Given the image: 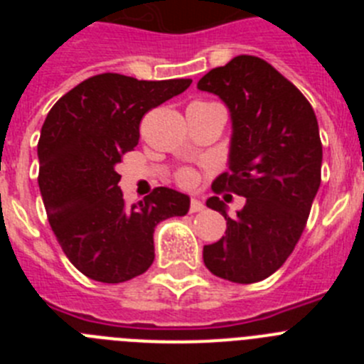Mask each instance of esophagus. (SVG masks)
I'll use <instances>...</instances> for the list:
<instances>
[{
	"label": "esophagus",
	"mask_w": 364,
	"mask_h": 364,
	"mask_svg": "<svg viewBox=\"0 0 364 364\" xmlns=\"http://www.w3.org/2000/svg\"><path fill=\"white\" fill-rule=\"evenodd\" d=\"M202 210H204V204H202L198 198H193L191 205H189V211H191V213H198V211H202Z\"/></svg>",
	"instance_id": "34e87169"
}]
</instances>
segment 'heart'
Returning a JSON list of instances; mask_svg holds the SVG:
<instances>
[{
	"instance_id": "heart-1",
	"label": "heart",
	"mask_w": 364,
	"mask_h": 364,
	"mask_svg": "<svg viewBox=\"0 0 364 364\" xmlns=\"http://www.w3.org/2000/svg\"><path fill=\"white\" fill-rule=\"evenodd\" d=\"M178 182L180 186H184V188H191V186H195V182H197V173L191 171V169H182V171L178 173Z\"/></svg>"
}]
</instances>
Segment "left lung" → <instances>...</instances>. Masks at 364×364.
<instances>
[{
  "label": "left lung",
  "instance_id": "left-lung-1",
  "mask_svg": "<svg viewBox=\"0 0 364 364\" xmlns=\"http://www.w3.org/2000/svg\"><path fill=\"white\" fill-rule=\"evenodd\" d=\"M197 87L217 95L231 118L228 171L213 180V191L246 198L233 218L218 197L205 200L228 228L204 246V264L217 277L252 284L284 264L306 226L321 186L319 125L297 87L257 56H235Z\"/></svg>",
  "mask_w": 364,
  "mask_h": 364
}]
</instances>
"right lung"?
Returning <instances> with one entry per match:
<instances>
[{
  "label": "right lung",
  "instance_id": "add662e5",
  "mask_svg": "<svg viewBox=\"0 0 364 364\" xmlns=\"http://www.w3.org/2000/svg\"><path fill=\"white\" fill-rule=\"evenodd\" d=\"M189 85L184 78L98 74L70 89L45 118L41 198L63 253L85 277L117 284L142 275L154 260L156 224L189 211L188 195L169 188L127 208L117 173L122 154L138 146L144 114Z\"/></svg>",
  "mask_w": 364,
  "mask_h": 364
}]
</instances>
